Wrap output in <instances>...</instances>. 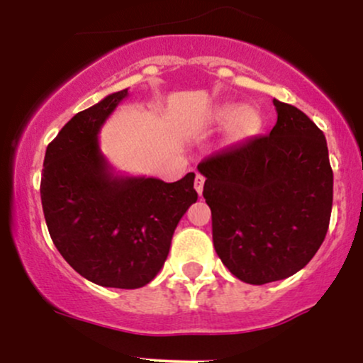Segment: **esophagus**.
I'll return each mask as SVG.
<instances>
[{
  "label": "esophagus",
  "mask_w": 363,
  "mask_h": 363,
  "mask_svg": "<svg viewBox=\"0 0 363 363\" xmlns=\"http://www.w3.org/2000/svg\"><path fill=\"white\" fill-rule=\"evenodd\" d=\"M203 186H205V177L199 176V174H198V176H196V179H194V189L199 196H201V193H203Z\"/></svg>",
  "instance_id": "obj_1"
}]
</instances>
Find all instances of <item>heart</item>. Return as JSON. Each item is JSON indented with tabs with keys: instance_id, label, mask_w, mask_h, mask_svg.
<instances>
[{
	"instance_id": "b5f03b06",
	"label": "heart",
	"mask_w": 363,
	"mask_h": 363,
	"mask_svg": "<svg viewBox=\"0 0 363 363\" xmlns=\"http://www.w3.org/2000/svg\"><path fill=\"white\" fill-rule=\"evenodd\" d=\"M206 121L210 124H222L227 121L225 141L228 145L252 138L262 128V116L254 106L237 107L234 104H222L208 111Z\"/></svg>"
}]
</instances>
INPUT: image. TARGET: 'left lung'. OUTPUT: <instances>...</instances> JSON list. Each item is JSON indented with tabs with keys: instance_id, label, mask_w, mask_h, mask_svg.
I'll return each instance as SVG.
<instances>
[{
	"instance_id": "1",
	"label": "left lung",
	"mask_w": 363,
	"mask_h": 363,
	"mask_svg": "<svg viewBox=\"0 0 363 363\" xmlns=\"http://www.w3.org/2000/svg\"><path fill=\"white\" fill-rule=\"evenodd\" d=\"M278 119L257 136L205 158L203 196L213 245L234 277L264 285L301 272L323 244L333 170L323 131L297 107L273 99Z\"/></svg>"
}]
</instances>
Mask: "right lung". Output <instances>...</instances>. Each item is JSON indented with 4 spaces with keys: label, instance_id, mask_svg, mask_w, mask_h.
Wrapping results in <instances>:
<instances>
[{
    "label": "right lung",
    "instance_id": "1",
    "mask_svg": "<svg viewBox=\"0 0 363 363\" xmlns=\"http://www.w3.org/2000/svg\"><path fill=\"white\" fill-rule=\"evenodd\" d=\"M128 89L78 112L48 145L40 199L49 234L83 278L112 289H140L169 256L179 220L198 199L194 172L177 182L119 176L99 133Z\"/></svg>",
    "mask_w": 363,
    "mask_h": 363
}]
</instances>
